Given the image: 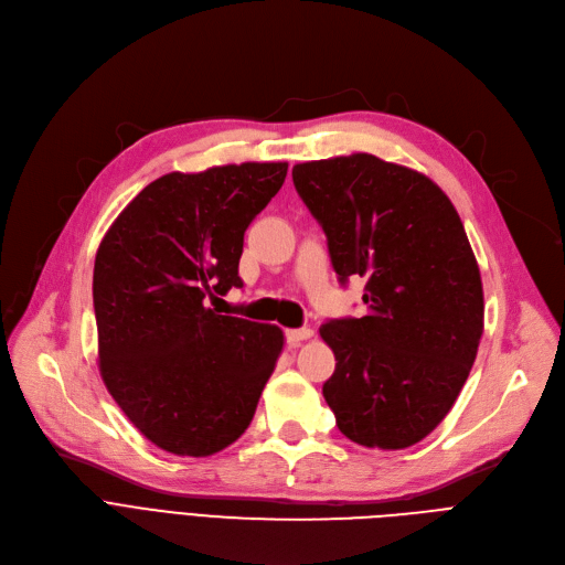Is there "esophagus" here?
I'll return each mask as SVG.
<instances>
[{"mask_svg":"<svg viewBox=\"0 0 565 565\" xmlns=\"http://www.w3.org/2000/svg\"><path fill=\"white\" fill-rule=\"evenodd\" d=\"M313 337V330L311 328H300V330H288L286 332V341L290 343V345H298L300 341H307V339H311Z\"/></svg>","mask_w":565,"mask_h":565,"instance_id":"esophagus-1","label":"esophagus"}]
</instances>
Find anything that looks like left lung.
Listing matches in <instances>:
<instances>
[{"mask_svg": "<svg viewBox=\"0 0 565 565\" xmlns=\"http://www.w3.org/2000/svg\"><path fill=\"white\" fill-rule=\"evenodd\" d=\"M339 281L366 279V316L320 324L339 430L407 449L454 407L483 334V284L460 215L428 175L369 153L292 167Z\"/></svg>", "mask_w": 565, "mask_h": 565, "instance_id": "1", "label": "left lung"}]
</instances>
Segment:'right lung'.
Masks as SVG:
<instances>
[{"label":"right lung","instance_id":"right-lung-1","mask_svg":"<svg viewBox=\"0 0 565 565\" xmlns=\"http://www.w3.org/2000/svg\"><path fill=\"white\" fill-rule=\"evenodd\" d=\"M286 162L167 173L105 233L94 265L98 366L107 392L156 447L205 458L241 437L284 348L277 324L207 307L243 288L252 220Z\"/></svg>","mask_w":565,"mask_h":565}]
</instances>
